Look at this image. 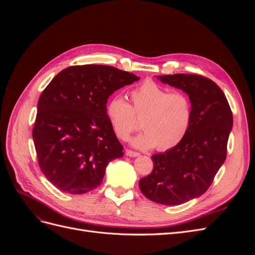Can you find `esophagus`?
<instances>
[{
    "label": "esophagus",
    "instance_id": "esophagus-1",
    "mask_svg": "<svg viewBox=\"0 0 255 255\" xmlns=\"http://www.w3.org/2000/svg\"><path fill=\"white\" fill-rule=\"evenodd\" d=\"M126 155L129 156V157H136V156H139V153L132 151V150H127L126 151Z\"/></svg>",
    "mask_w": 255,
    "mask_h": 255
}]
</instances>
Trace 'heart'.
Here are the masks:
<instances>
[{
  "label": "heart",
  "instance_id": "b5f03b06",
  "mask_svg": "<svg viewBox=\"0 0 255 255\" xmlns=\"http://www.w3.org/2000/svg\"><path fill=\"white\" fill-rule=\"evenodd\" d=\"M130 105L121 96L110 100L106 115L115 135L126 140L138 128L141 120L143 132L132 139L138 149L156 146L167 151L179 144L186 136L192 120V104L183 92H170L153 81H144L130 91Z\"/></svg>",
  "mask_w": 255,
  "mask_h": 255
}]
</instances>
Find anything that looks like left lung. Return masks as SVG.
<instances>
[{"label": "left lung", "mask_w": 255, "mask_h": 255, "mask_svg": "<svg viewBox=\"0 0 255 255\" xmlns=\"http://www.w3.org/2000/svg\"><path fill=\"white\" fill-rule=\"evenodd\" d=\"M157 79L186 92L192 120L179 144L152 156L153 170L140 179L139 188L153 202L179 205L202 196L211 186L227 157L233 115L223 91L210 79L185 73Z\"/></svg>", "instance_id": "8db88e82"}]
</instances>
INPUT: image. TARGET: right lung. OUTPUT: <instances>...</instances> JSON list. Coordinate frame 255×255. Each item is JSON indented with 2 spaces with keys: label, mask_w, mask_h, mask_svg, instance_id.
Segmentation results:
<instances>
[{
  "label": "right lung",
  "mask_w": 255,
  "mask_h": 255,
  "mask_svg": "<svg viewBox=\"0 0 255 255\" xmlns=\"http://www.w3.org/2000/svg\"><path fill=\"white\" fill-rule=\"evenodd\" d=\"M138 80L112 66H71L42 91L33 139L41 171L60 191L81 195L97 188L110 161L122 157L106 103L116 90Z\"/></svg>",
  "instance_id": "right-lung-1"
}]
</instances>
